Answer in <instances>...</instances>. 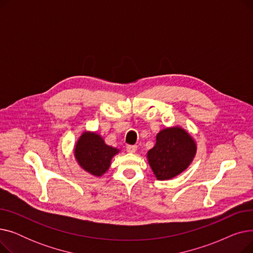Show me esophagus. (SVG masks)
I'll use <instances>...</instances> for the list:
<instances>
[{"instance_id": "34e87169", "label": "esophagus", "mask_w": 253, "mask_h": 253, "mask_svg": "<svg viewBox=\"0 0 253 253\" xmlns=\"http://www.w3.org/2000/svg\"><path fill=\"white\" fill-rule=\"evenodd\" d=\"M126 150L128 153H135L137 150V145H127Z\"/></svg>"}]
</instances>
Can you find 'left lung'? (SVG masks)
I'll return each instance as SVG.
<instances>
[{"instance_id":"obj_1","label":"left lung","mask_w":253,"mask_h":253,"mask_svg":"<svg viewBox=\"0 0 253 253\" xmlns=\"http://www.w3.org/2000/svg\"><path fill=\"white\" fill-rule=\"evenodd\" d=\"M195 154L194 139L185 130L173 127L159 132L155 147L148 152V159L156 177L164 180L187 169Z\"/></svg>"}]
</instances>
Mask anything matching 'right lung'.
<instances>
[{
	"label": "right lung",
	"mask_w": 253,
	"mask_h": 253,
	"mask_svg": "<svg viewBox=\"0 0 253 253\" xmlns=\"http://www.w3.org/2000/svg\"><path fill=\"white\" fill-rule=\"evenodd\" d=\"M118 153L117 149L106 145L98 134L90 132L82 134L75 149L78 163L95 176H101L109 169L112 158Z\"/></svg>",
	"instance_id": "add662e5"
}]
</instances>
